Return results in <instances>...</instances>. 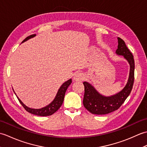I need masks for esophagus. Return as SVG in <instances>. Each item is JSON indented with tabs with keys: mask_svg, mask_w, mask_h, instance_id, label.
I'll use <instances>...</instances> for the list:
<instances>
[{
	"mask_svg": "<svg viewBox=\"0 0 147 147\" xmlns=\"http://www.w3.org/2000/svg\"><path fill=\"white\" fill-rule=\"evenodd\" d=\"M74 80L76 81V82H80V81H82L84 78V74L82 73H77L74 76Z\"/></svg>",
	"mask_w": 147,
	"mask_h": 147,
	"instance_id": "esophagus-1",
	"label": "esophagus"
}]
</instances>
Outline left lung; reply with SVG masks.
<instances>
[{
	"instance_id": "left-lung-1",
	"label": "left lung",
	"mask_w": 147,
	"mask_h": 147,
	"mask_svg": "<svg viewBox=\"0 0 147 147\" xmlns=\"http://www.w3.org/2000/svg\"><path fill=\"white\" fill-rule=\"evenodd\" d=\"M116 53L123 55L130 64L129 76L126 86L119 93L111 96H102L87 82H83L85 86L83 103L87 110L93 114H107L117 110L123 104L131 92L135 79V61L133 55L127 47L123 39L118 38V47Z\"/></svg>"
}]
</instances>
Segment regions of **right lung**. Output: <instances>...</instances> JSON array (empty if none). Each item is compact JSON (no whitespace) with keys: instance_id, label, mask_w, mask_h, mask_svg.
<instances>
[{"instance_id":"right-lung-1","label":"right lung","mask_w":147,"mask_h":147,"mask_svg":"<svg viewBox=\"0 0 147 147\" xmlns=\"http://www.w3.org/2000/svg\"><path fill=\"white\" fill-rule=\"evenodd\" d=\"M35 35H36L35 34H33V35H31L28 36H27L22 42L26 41V40L32 38V37H34ZM71 83H72V80L70 79L68 81H67L66 82L63 83V85H62L61 86V88H59V91L57 93V95H56L55 98L54 100H53V102L51 103V104H50L49 105L46 106V107H43L42 109H30L29 107H28L20 100V98H19L17 96H16L18 99V100L20 101V104L24 107V109H25L26 111L30 112V113L35 114L36 115H40V116H48V115H51L54 113H55V112L61 107V106L62 105V103H63V101H64L65 92H66L68 86L71 85Z\"/></svg>"}]
</instances>
